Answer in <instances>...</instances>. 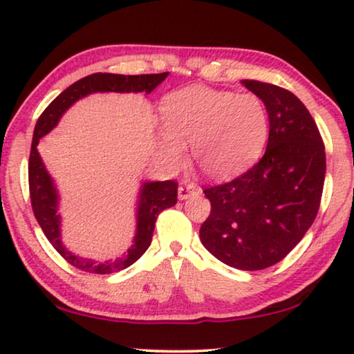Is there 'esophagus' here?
Masks as SVG:
<instances>
[{
    "mask_svg": "<svg viewBox=\"0 0 354 354\" xmlns=\"http://www.w3.org/2000/svg\"><path fill=\"white\" fill-rule=\"evenodd\" d=\"M198 192V187L195 186V184H187V186H179L178 197L179 200H186L189 197H192V195H197Z\"/></svg>",
    "mask_w": 354,
    "mask_h": 354,
    "instance_id": "obj_1",
    "label": "esophagus"
}]
</instances>
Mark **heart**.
Wrapping results in <instances>:
<instances>
[{"mask_svg":"<svg viewBox=\"0 0 354 354\" xmlns=\"http://www.w3.org/2000/svg\"><path fill=\"white\" fill-rule=\"evenodd\" d=\"M167 131L159 147L175 167L186 162L192 145L195 165L211 179H227L248 170L262 156L270 135V115L254 93L192 86L168 95L162 103Z\"/></svg>","mask_w":354,"mask_h":354,"instance_id":"obj_1","label":"heart"}]
</instances>
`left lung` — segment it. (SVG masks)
<instances>
[{
  "label": "left lung",
  "instance_id": "8db88e82",
  "mask_svg": "<svg viewBox=\"0 0 354 354\" xmlns=\"http://www.w3.org/2000/svg\"><path fill=\"white\" fill-rule=\"evenodd\" d=\"M270 115L262 159L230 183L205 189L211 213L200 240L216 259L262 270L284 259L318 214L326 176L323 138L305 104L286 88L245 79Z\"/></svg>",
  "mask_w": 354,
  "mask_h": 354
}]
</instances>
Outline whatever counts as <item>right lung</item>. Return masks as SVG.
<instances>
[{"instance_id":"right-lung-1","label":"right lung","mask_w":354,"mask_h":354,"mask_svg":"<svg viewBox=\"0 0 354 354\" xmlns=\"http://www.w3.org/2000/svg\"><path fill=\"white\" fill-rule=\"evenodd\" d=\"M168 73L160 75H111V73H95V75L79 79L77 82L71 84L65 88L49 106L44 109L35 127L33 143H31L30 162H28V184H30V198L33 207L35 218L41 225L42 232L50 241V245L60 252V256L73 267L88 273H114L130 267L136 262L145 251L149 248L152 240V232L156 227V219L160 211L170 208L178 200V183L175 181H145L140 187L138 208H136V234L133 245L127 250L125 254L119 259L97 262L92 259H84L68 251L62 243L60 232V214H59V191H57L54 179L50 178L49 171L46 170L44 163L38 152V145L44 135L59 124V120L65 111L73 106L77 100L95 92H145L151 93L165 81Z\"/></svg>"}]
</instances>
